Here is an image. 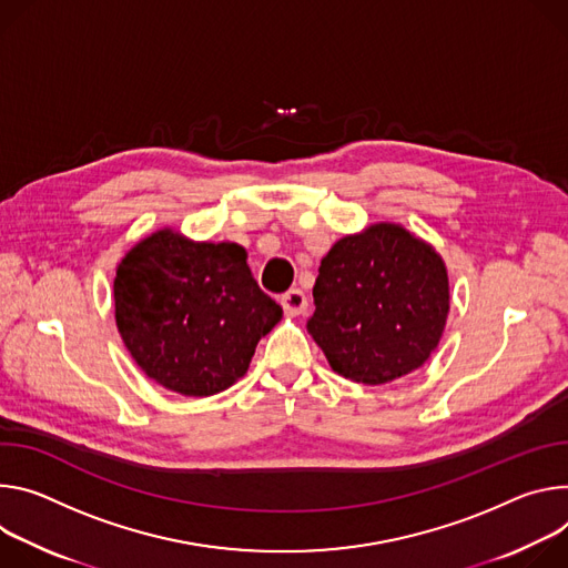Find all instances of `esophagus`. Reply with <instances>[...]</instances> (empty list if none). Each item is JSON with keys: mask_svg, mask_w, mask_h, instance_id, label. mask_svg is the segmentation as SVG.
I'll list each match as a JSON object with an SVG mask.
<instances>
[{"mask_svg": "<svg viewBox=\"0 0 568 568\" xmlns=\"http://www.w3.org/2000/svg\"><path fill=\"white\" fill-rule=\"evenodd\" d=\"M280 302H282V306H284V311L288 313V316H300V313H304L306 306H308V300H306V295L300 288L286 291Z\"/></svg>", "mask_w": 568, "mask_h": 568, "instance_id": "34e87169", "label": "esophagus"}]
</instances>
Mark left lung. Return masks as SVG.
Masks as SVG:
<instances>
[{
    "mask_svg": "<svg viewBox=\"0 0 568 568\" xmlns=\"http://www.w3.org/2000/svg\"><path fill=\"white\" fill-rule=\"evenodd\" d=\"M308 334L345 379L382 386L417 369L449 313L447 268L408 230L379 223L345 236L321 262Z\"/></svg>",
    "mask_w": 568,
    "mask_h": 568,
    "instance_id": "8db88e82",
    "label": "left lung"
}]
</instances>
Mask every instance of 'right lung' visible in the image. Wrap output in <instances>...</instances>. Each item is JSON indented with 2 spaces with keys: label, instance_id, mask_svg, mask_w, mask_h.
<instances>
[{
  "label": "right lung",
  "instance_id": "right-lung-1",
  "mask_svg": "<svg viewBox=\"0 0 568 568\" xmlns=\"http://www.w3.org/2000/svg\"><path fill=\"white\" fill-rule=\"evenodd\" d=\"M114 316L146 376L180 395L210 397L247 372L282 306L252 277L241 245L160 230L121 260Z\"/></svg>",
  "mask_w": 568,
  "mask_h": 568
}]
</instances>
